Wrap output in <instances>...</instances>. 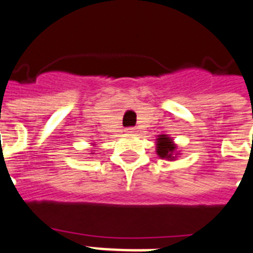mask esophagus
Returning a JSON list of instances; mask_svg holds the SVG:
<instances>
[{"label": "esophagus", "instance_id": "1", "mask_svg": "<svg viewBox=\"0 0 253 253\" xmlns=\"http://www.w3.org/2000/svg\"><path fill=\"white\" fill-rule=\"evenodd\" d=\"M126 131L127 132H135V131H136V128H135V127H127Z\"/></svg>", "mask_w": 253, "mask_h": 253}]
</instances>
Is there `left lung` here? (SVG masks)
<instances>
[{"instance_id": "left-lung-1", "label": "left lung", "mask_w": 253, "mask_h": 253, "mask_svg": "<svg viewBox=\"0 0 253 253\" xmlns=\"http://www.w3.org/2000/svg\"><path fill=\"white\" fill-rule=\"evenodd\" d=\"M157 142V152L161 158L166 159H173V151H175V146L172 144V140L169 139L166 135H159Z\"/></svg>"}]
</instances>
